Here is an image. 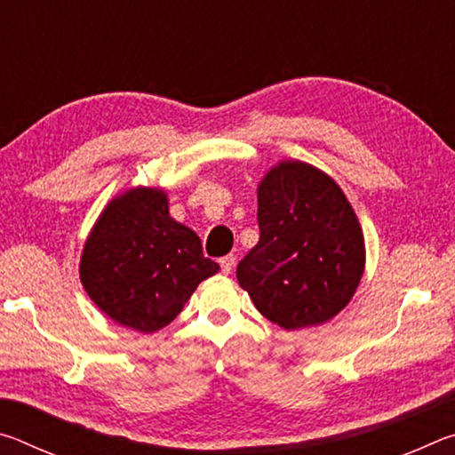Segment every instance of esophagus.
I'll return each instance as SVG.
<instances>
[{
    "mask_svg": "<svg viewBox=\"0 0 455 455\" xmlns=\"http://www.w3.org/2000/svg\"><path fill=\"white\" fill-rule=\"evenodd\" d=\"M235 260H236V257H235V255H227V257H222V259L219 260V263H220V271L225 273V275H228L230 271H233Z\"/></svg>",
    "mask_w": 455,
    "mask_h": 455,
    "instance_id": "esophagus-1",
    "label": "esophagus"
}]
</instances>
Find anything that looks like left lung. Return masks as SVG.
<instances>
[{
    "instance_id": "1",
    "label": "left lung",
    "mask_w": 455,
    "mask_h": 455,
    "mask_svg": "<svg viewBox=\"0 0 455 455\" xmlns=\"http://www.w3.org/2000/svg\"><path fill=\"white\" fill-rule=\"evenodd\" d=\"M259 243L236 267L260 315L287 331L321 325L345 309L363 276L359 220L337 182L284 160L259 184Z\"/></svg>"
}]
</instances>
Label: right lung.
<instances>
[{"label":"right lung","mask_w":455,"mask_h":455,"mask_svg":"<svg viewBox=\"0 0 455 455\" xmlns=\"http://www.w3.org/2000/svg\"><path fill=\"white\" fill-rule=\"evenodd\" d=\"M219 273L166 192L132 188L108 203L84 244L80 281L98 309L140 333L166 327L200 281Z\"/></svg>","instance_id":"right-lung-1"}]
</instances>
